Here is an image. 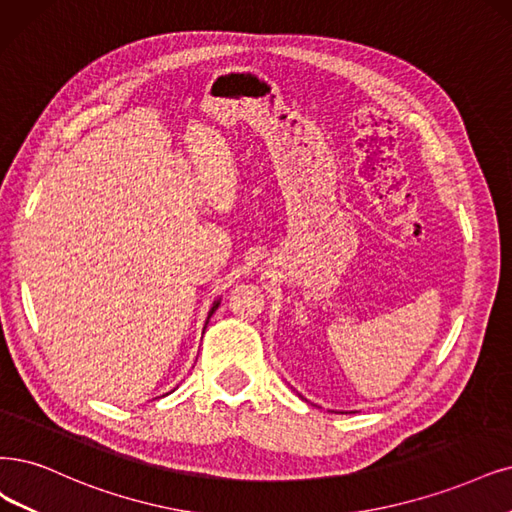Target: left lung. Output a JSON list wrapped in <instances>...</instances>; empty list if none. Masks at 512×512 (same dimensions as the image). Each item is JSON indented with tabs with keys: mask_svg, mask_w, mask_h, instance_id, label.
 Here are the masks:
<instances>
[{
	"mask_svg": "<svg viewBox=\"0 0 512 512\" xmlns=\"http://www.w3.org/2000/svg\"><path fill=\"white\" fill-rule=\"evenodd\" d=\"M339 413H344V411H339Z\"/></svg>",
	"mask_w": 512,
	"mask_h": 512,
	"instance_id": "left-lung-1",
	"label": "left lung"
}]
</instances>
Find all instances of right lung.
<instances>
[{"mask_svg": "<svg viewBox=\"0 0 512 512\" xmlns=\"http://www.w3.org/2000/svg\"><path fill=\"white\" fill-rule=\"evenodd\" d=\"M219 304H221V297L215 301V304H213V308L211 310H208V316H206V325H208V320H211V316L215 314V310L219 308ZM206 325H204V329H206Z\"/></svg>", "mask_w": 512, "mask_h": 512, "instance_id": "obj_1", "label": "right lung"}]
</instances>
